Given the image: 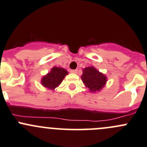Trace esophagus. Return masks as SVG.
<instances>
[{"label":"esophagus","instance_id":"obj_1","mask_svg":"<svg viewBox=\"0 0 147 147\" xmlns=\"http://www.w3.org/2000/svg\"><path fill=\"white\" fill-rule=\"evenodd\" d=\"M70 72H71V73H73V74H77V72H78V70H77V69H71Z\"/></svg>","mask_w":147,"mask_h":147}]
</instances>
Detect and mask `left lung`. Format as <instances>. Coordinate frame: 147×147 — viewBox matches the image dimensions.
<instances>
[{"label":"left lung","instance_id":"1","mask_svg":"<svg viewBox=\"0 0 147 147\" xmlns=\"http://www.w3.org/2000/svg\"><path fill=\"white\" fill-rule=\"evenodd\" d=\"M81 76L82 80L86 87L91 92L101 90L107 82V78L104 74L99 72L94 67H87L82 69Z\"/></svg>","mask_w":147,"mask_h":147}]
</instances>
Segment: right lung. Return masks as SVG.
I'll list each match as a JSON object with an SVG mask.
<instances>
[{
  "instance_id": "right-lung-1",
  "label": "right lung",
  "mask_w": 147,
  "mask_h": 147,
  "mask_svg": "<svg viewBox=\"0 0 147 147\" xmlns=\"http://www.w3.org/2000/svg\"><path fill=\"white\" fill-rule=\"evenodd\" d=\"M68 74L67 71L64 68L53 67L50 72L42 77L41 84L47 89L54 90L62 82L65 75Z\"/></svg>"
}]
</instances>
